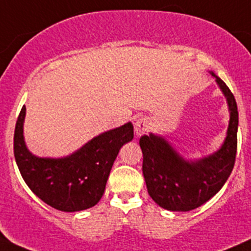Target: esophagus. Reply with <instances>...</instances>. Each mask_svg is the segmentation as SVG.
Masks as SVG:
<instances>
[{
    "instance_id": "1",
    "label": "esophagus",
    "mask_w": 251,
    "mask_h": 251,
    "mask_svg": "<svg viewBox=\"0 0 251 251\" xmlns=\"http://www.w3.org/2000/svg\"><path fill=\"white\" fill-rule=\"evenodd\" d=\"M149 128V124L148 120L144 118L138 119L137 121L135 123V133L137 136H142L143 133H146Z\"/></svg>"
}]
</instances>
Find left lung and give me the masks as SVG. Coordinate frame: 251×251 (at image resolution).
I'll use <instances>...</instances> for the list:
<instances>
[{"mask_svg":"<svg viewBox=\"0 0 251 251\" xmlns=\"http://www.w3.org/2000/svg\"><path fill=\"white\" fill-rule=\"evenodd\" d=\"M217 83L226 96L231 118L227 137L219 151L201 160H183L163 137L142 136L144 181L149 196L156 204L171 211H189L206 203L226 183L237 154L238 109L233 93L214 73Z\"/></svg>","mask_w":251,"mask_h":251,"instance_id":"1","label":"left lung"}]
</instances>
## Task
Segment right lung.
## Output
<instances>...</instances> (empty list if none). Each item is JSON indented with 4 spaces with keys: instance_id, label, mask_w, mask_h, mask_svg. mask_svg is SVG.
Returning <instances> with one entry per match:
<instances>
[{
    "instance_id": "right-lung-1",
    "label": "right lung",
    "mask_w": 251,
    "mask_h": 251,
    "mask_svg": "<svg viewBox=\"0 0 251 251\" xmlns=\"http://www.w3.org/2000/svg\"><path fill=\"white\" fill-rule=\"evenodd\" d=\"M25 110L24 105L16 124L14 158L27 187L42 201L60 211H80L95 206L104 193L119 151L133 138L132 124L97 136L67 158H37L24 143Z\"/></svg>"
}]
</instances>
